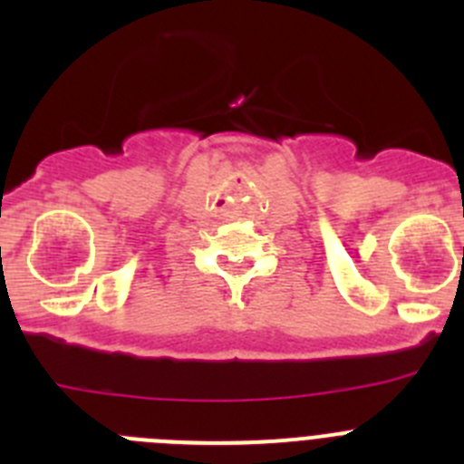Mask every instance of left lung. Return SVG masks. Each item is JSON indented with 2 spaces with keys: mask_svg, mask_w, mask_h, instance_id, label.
<instances>
[{
  "mask_svg": "<svg viewBox=\"0 0 464 464\" xmlns=\"http://www.w3.org/2000/svg\"><path fill=\"white\" fill-rule=\"evenodd\" d=\"M462 251H464V248H462Z\"/></svg>",
  "mask_w": 464,
  "mask_h": 464,
  "instance_id": "8db88e82",
  "label": "left lung"
}]
</instances>
